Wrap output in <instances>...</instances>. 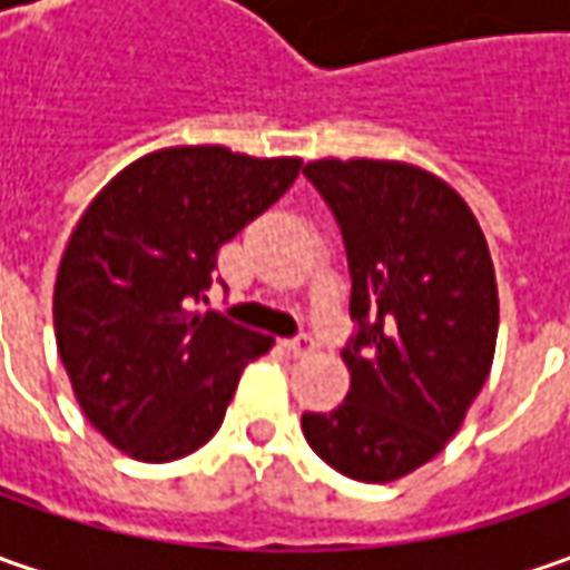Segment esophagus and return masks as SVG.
<instances>
[{"mask_svg": "<svg viewBox=\"0 0 570 570\" xmlns=\"http://www.w3.org/2000/svg\"><path fill=\"white\" fill-rule=\"evenodd\" d=\"M285 348H288V355H295V358H304V355L317 352V342H314V336L301 333V336H295V340H285Z\"/></svg>", "mask_w": 570, "mask_h": 570, "instance_id": "1", "label": "esophagus"}]
</instances>
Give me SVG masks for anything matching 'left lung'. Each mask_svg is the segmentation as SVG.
Returning <instances> with one entry per match:
<instances>
[{
  "instance_id": "left-lung-1",
  "label": "left lung",
  "mask_w": 570,
  "mask_h": 570,
  "mask_svg": "<svg viewBox=\"0 0 570 570\" xmlns=\"http://www.w3.org/2000/svg\"><path fill=\"white\" fill-rule=\"evenodd\" d=\"M352 275L342 348L345 403L304 412L320 460L358 482H393L434 460L489 381L498 285L485 234L441 177L403 161H311Z\"/></svg>"
}]
</instances>
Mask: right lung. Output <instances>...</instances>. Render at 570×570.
<instances>
[{"mask_svg":"<svg viewBox=\"0 0 570 570\" xmlns=\"http://www.w3.org/2000/svg\"><path fill=\"white\" fill-rule=\"evenodd\" d=\"M301 158L177 145L120 170L85 208L53 288L56 348L88 422L142 463H170L222 428L240 371L269 336L208 311L222 244L295 184Z\"/></svg>","mask_w":570,"mask_h":570,"instance_id":"obj_1","label":"right lung"}]
</instances>
